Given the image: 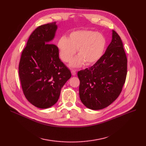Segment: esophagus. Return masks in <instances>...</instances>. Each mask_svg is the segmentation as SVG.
Masks as SVG:
<instances>
[{
    "label": "esophagus",
    "instance_id": "esophagus-1",
    "mask_svg": "<svg viewBox=\"0 0 146 146\" xmlns=\"http://www.w3.org/2000/svg\"><path fill=\"white\" fill-rule=\"evenodd\" d=\"M71 72H72V74L73 76H75V75L76 74V72L75 70H72L71 71Z\"/></svg>",
    "mask_w": 146,
    "mask_h": 146
}]
</instances>
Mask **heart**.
<instances>
[{"label": "heart", "instance_id": "obj_1", "mask_svg": "<svg viewBox=\"0 0 146 146\" xmlns=\"http://www.w3.org/2000/svg\"><path fill=\"white\" fill-rule=\"evenodd\" d=\"M60 56L64 62H68L78 50L79 56L70 62L72 67H77L84 62L86 66L95 64L102 56L106 40L99 33L87 30L77 31L70 34L68 38L61 37L57 44Z\"/></svg>", "mask_w": 146, "mask_h": 146}]
</instances>
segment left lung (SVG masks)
I'll return each mask as SVG.
<instances>
[{"label":"left lung","mask_w":146,"mask_h":146,"mask_svg":"<svg viewBox=\"0 0 146 146\" xmlns=\"http://www.w3.org/2000/svg\"><path fill=\"white\" fill-rule=\"evenodd\" d=\"M127 73V58L123 44L113 30L112 41L101 58L89 68L78 72L82 102L93 110L108 106L120 95Z\"/></svg>","instance_id":"left-lung-1"}]
</instances>
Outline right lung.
I'll return each instance as SVG.
<instances>
[{
  "label": "right lung",
  "instance_id": "right-lung-1",
  "mask_svg": "<svg viewBox=\"0 0 146 146\" xmlns=\"http://www.w3.org/2000/svg\"><path fill=\"white\" fill-rule=\"evenodd\" d=\"M57 28L55 22L37 27L29 36L19 61L23 93L38 108L54 105L61 88L72 76L70 70L59 58L58 48L51 43Z\"/></svg>",
  "mask_w": 146,
  "mask_h": 146
}]
</instances>
